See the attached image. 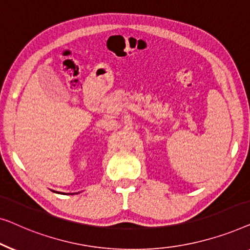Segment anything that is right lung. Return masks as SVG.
Segmentation results:
<instances>
[{
  "instance_id": "1",
  "label": "right lung",
  "mask_w": 250,
  "mask_h": 250,
  "mask_svg": "<svg viewBox=\"0 0 250 250\" xmlns=\"http://www.w3.org/2000/svg\"><path fill=\"white\" fill-rule=\"evenodd\" d=\"M54 192H56V191H54ZM59 194H62V192H59ZM71 195H73V194H71Z\"/></svg>"
}]
</instances>
